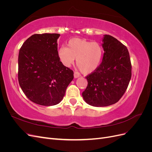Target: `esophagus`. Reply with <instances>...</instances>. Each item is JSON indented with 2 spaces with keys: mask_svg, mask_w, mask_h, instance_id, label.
<instances>
[{
  "mask_svg": "<svg viewBox=\"0 0 152 152\" xmlns=\"http://www.w3.org/2000/svg\"><path fill=\"white\" fill-rule=\"evenodd\" d=\"M73 76H74L75 79H77V78H78V77H79V74L77 72H74V74H73Z\"/></svg>",
  "mask_w": 152,
  "mask_h": 152,
  "instance_id": "obj_1",
  "label": "esophagus"
}]
</instances>
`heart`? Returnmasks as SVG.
<instances>
[{
	"instance_id": "heart-1",
	"label": "heart",
	"mask_w": 152,
	"mask_h": 152,
	"mask_svg": "<svg viewBox=\"0 0 152 152\" xmlns=\"http://www.w3.org/2000/svg\"><path fill=\"white\" fill-rule=\"evenodd\" d=\"M58 56L62 65L70 67L76 58L77 66L84 74L97 70L102 62L103 50L99 43L85 39L73 38L68 42V48L62 45L58 49Z\"/></svg>"
}]
</instances>
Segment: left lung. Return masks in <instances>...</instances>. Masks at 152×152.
Listing matches in <instances>:
<instances>
[{
  "mask_svg": "<svg viewBox=\"0 0 152 152\" xmlns=\"http://www.w3.org/2000/svg\"><path fill=\"white\" fill-rule=\"evenodd\" d=\"M102 63L87 76L88 84L82 97L89 105L107 107L116 103L127 88L131 78V63L127 48L109 35L102 39Z\"/></svg>",
  "mask_w": 152,
  "mask_h": 152,
  "instance_id": "8db88e82",
  "label": "left lung"
}]
</instances>
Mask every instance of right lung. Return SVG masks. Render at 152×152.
<instances>
[{"instance_id":"1","label":"right lung","mask_w":152,"mask_h":152,"mask_svg":"<svg viewBox=\"0 0 152 152\" xmlns=\"http://www.w3.org/2000/svg\"><path fill=\"white\" fill-rule=\"evenodd\" d=\"M60 34H34L18 55V81L26 96L42 106L56 105L73 79V72L60 62L57 40Z\"/></svg>"}]
</instances>
